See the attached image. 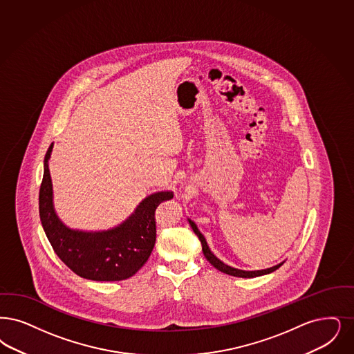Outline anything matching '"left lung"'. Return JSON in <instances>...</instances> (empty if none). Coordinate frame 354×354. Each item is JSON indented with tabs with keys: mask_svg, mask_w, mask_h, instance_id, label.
<instances>
[{
	"mask_svg": "<svg viewBox=\"0 0 354 354\" xmlns=\"http://www.w3.org/2000/svg\"><path fill=\"white\" fill-rule=\"evenodd\" d=\"M188 223H189V225L191 227L194 229V232H195V234L198 236V240L201 242V246H203V253H204V257L207 258V261H209V263L213 265L214 268L217 270H220V271H223V272H225L227 275H232V277H239V278H255V277H261V275H266V274H270V272H272V271H275L277 269H279L281 266L283 265L282 263H279V265H275V266H272V268H269V269L265 270H254V271H245V270H239L234 269V268H230V266H227L225 265L224 262H221L216 255L213 254L212 252H211V249H209V246H208V243H207V241H205V237L200 233V230H198V227H196V224L194 223V221H191L189 218H188Z\"/></svg>",
	"mask_w": 354,
	"mask_h": 354,
	"instance_id": "obj_1",
	"label": "left lung"
}]
</instances>
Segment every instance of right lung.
Listing matches in <instances>:
<instances>
[{
  "mask_svg": "<svg viewBox=\"0 0 354 354\" xmlns=\"http://www.w3.org/2000/svg\"><path fill=\"white\" fill-rule=\"evenodd\" d=\"M54 143L44 156L39 189V216L47 239L57 257L79 277L114 282L133 277L146 263L156 245V207L174 198L171 191L143 198L136 211L118 227L102 232H84L64 225L53 201L48 159Z\"/></svg>",
  "mask_w": 354,
  "mask_h": 354,
  "instance_id": "right-lung-1",
  "label": "right lung"
}]
</instances>
